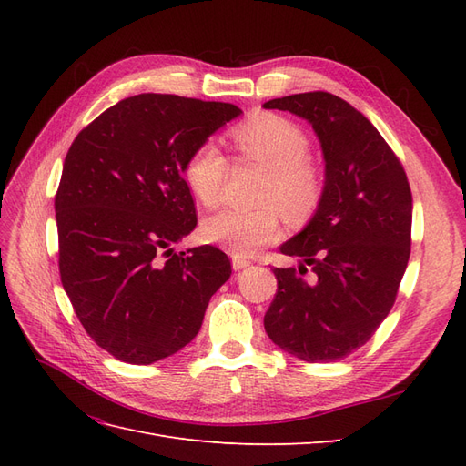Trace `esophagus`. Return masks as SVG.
Listing matches in <instances>:
<instances>
[{"label": "esophagus", "mask_w": 466, "mask_h": 466, "mask_svg": "<svg viewBox=\"0 0 466 466\" xmlns=\"http://www.w3.org/2000/svg\"><path fill=\"white\" fill-rule=\"evenodd\" d=\"M231 264H233V270H243V268L250 266L252 262H250V258H247V257H233V258H231Z\"/></svg>", "instance_id": "1"}]
</instances>
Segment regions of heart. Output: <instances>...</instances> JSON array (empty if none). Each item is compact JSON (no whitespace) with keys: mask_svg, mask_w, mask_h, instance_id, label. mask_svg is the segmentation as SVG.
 I'll use <instances>...</instances> for the list:
<instances>
[{"mask_svg":"<svg viewBox=\"0 0 466 466\" xmlns=\"http://www.w3.org/2000/svg\"><path fill=\"white\" fill-rule=\"evenodd\" d=\"M229 137L245 159L270 168V178L260 194L266 206L252 209L225 208L204 221L202 235L208 243H214L235 257H245L278 235V207L289 221L298 223L315 214L322 198V173L307 157V134L284 116L266 112L255 115L235 126ZM228 173L229 161L218 144L204 142L188 157L185 178L196 198L204 206H214L219 200Z\"/></svg>","mask_w":466,"mask_h":466,"instance_id":"1","label":"heart"}]
</instances>
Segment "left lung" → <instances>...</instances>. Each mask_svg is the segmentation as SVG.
<instances>
[{
    "label": "left lung",
    "mask_w": 466,
    "mask_h": 466,
    "mask_svg": "<svg viewBox=\"0 0 466 466\" xmlns=\"http://www.w3.org/2000/svg\"><path fill=\"white\" fill-rule=\"evenodd\" d=\"M262 106L311 124L324 159L319 208L279 247L299 264L274 268L278 291L264 329L303 361L342 360L370 340L397 298L410 258V187L383 136L340 96L299 93ZM309 265L314 274L305 279Z\"/></svg>",
    "instance_id": "1"
}]
</instances>
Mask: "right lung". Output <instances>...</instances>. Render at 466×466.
<instances>
[{
  "label": "right lung",
  "instance_id": "right-lung-1",
  "mask_svg": "<svg viewBox=\"0 0 466 466\" xmlns=\"http://www.w3.org/2000/svg\"><path fill=\"white\" fill-rule=\"evenodd\" d=\"M241 115L229 103L142 93L106 108L69 147L54 200L62 286L83 329L116 360L177 354L229 279L219 248L175 245L196 228L188 157Z\"/></svg>",
  "mask_w": 466,
  "mask_h": 466
}]
</instances>
